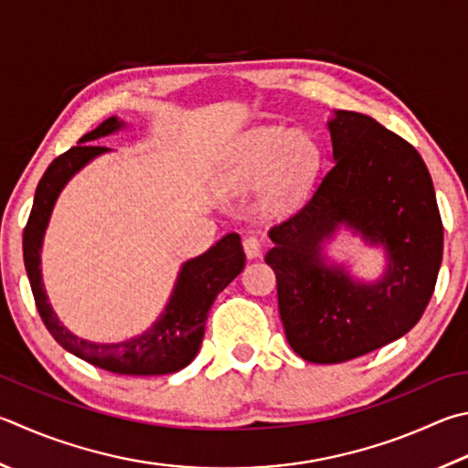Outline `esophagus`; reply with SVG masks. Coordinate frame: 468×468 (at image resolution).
Returning a JSON list of instances; mask_svg holds the SVG:
<instances>
[{
	"instance_id": "34e87169",
	"label": "esophagus",
	"mask_w": 468,
	"mask_h": 468,
	"mask_svg": "<svg viewBox=\"0 0 468 468\" xmlns=\"http://www.w3.org/2000/svg\"><path fill=\"white\" fill-rule=\"evenodd\" d=\"M243 251H245V256H248L250 260L260 258L261 251H263L261 237H258V235H248V237H245V239H243Z\"/></svg>"
}]
</instances>
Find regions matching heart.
Segmentation results:
<instances>
[{"mask_svg": "<svg viewBox=\"0 0 468 468\" xmlns=\"http://www.w3.org/2000/svg\"><path fill=\"white\" fill-rule=\"evenodd\" d=\"M319 161L321 149L311 134L261 126L229 151L220 182L229 190H248L261 182V205L282 212L304 197Z\"/></svg>", "mask_w": 468, "mask_h": 468, "instance_id": "obj_1", "label": "heart"}]
</instances>
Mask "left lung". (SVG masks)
<instances>
[{"mask_svg":"<svg viewBox=\"0 0 468 468\" xmlns=\"http://www.w3.org/2000/svg\"><path fill=\"white\" fill-rule=\"evenodd\" d=\"M327 126L334 165L292 217L270 229L266 253L288 344L315 364L358 358L405 335L434 294L444 245L434 184L415 147L350 110ZM339 224L386 248L388 271L377 283L324 263L320 245Z\"/></svg>","mask_w":468,"mask_h":468,"instance_id":"8db88e82","label":"left lung"}]
</instances>
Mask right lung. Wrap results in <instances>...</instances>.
I'll return each mask as SVG.
<instances>
[{"label":"right lung","mask_w":468,"mask_h":468,"mask_svg":"<svg viewBox=\"0 0 468 468\" xmlns=\"http://www.w3.org/2000/svg\"><path fill=\"white\" fill-rule=\"evenodd\" d=\"M122 126L124 122L118 121L116 116L108 118L98 129L83 134L80 145L65 151L63 155H58L47 167L45 176L40 177L37 186V194H34L28 223L24 227V266H27L40 319L50 331V335L67 352L93 364V367L116 372V375H172V372L188 367L194 356L198 354L212 303L245 266V253L239 235L229 233L202 256L186 261L180 274H177L174 292L169 296V303L165 311L161 313V317L153 323L145 334L126 339V342L93 344L73 335L57 319L47 299L45 286H42V237H45L50 212H53L58 194L83 165L90 164L93 157L101 155V153L110 151L108 147L96 145L93 141L121 131Z\"/></svg>","instance_id":"1"}]
</instances>
